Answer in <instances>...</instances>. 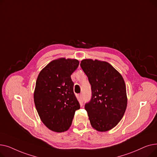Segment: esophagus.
<instances>
[{
  "mask_svg": "<svg viewBox=\"0 0 157 157\" xmlns=\"http://www.w3.org/2000/svg\"><path fill=\"white\" fill-rule=\"evenodd\" d=\"M79 97L80 98V101L81 102H83V94H80L79 95Z\"/></svg>",
  "mask_w": 157,
  "mask_h": 157,
  "instance_id": "34e87169",
  "label": "esophagus"
}]
</instances>
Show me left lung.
Listing matches in <instances>:
<instances>
[{"instance_id": "1", "label": "left lung", "mask_w": 157, "mask_h": 157, "mask_svg": "<svg viewBox=\"0 0 157 157\" xmlns=\"http://www.w3.org/2000/svg\"><path fill=\"white\" fill-rule=\"evenodd\" d=\"M80 66L91 85V99L85 105L90 124L98 131L109 130L122 119L127 108L125 81L106 62L85 59Z\"/></svg>"}]
</instances>
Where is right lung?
Segmentation results:
<instances>
[{
    "label": "right lung",
    "instance_id": "obj_1",
    "mask_svg": "<svg viewBox=\"0 0 157 157\" xmlns=\"http://www.w3.org/2000/svg\"><path fill=\"white\" fill-rule=\"evenodd\" d=\"M78 65L76 59L53 60L36 81L34 98L37 111L44 124L56 132L69 128L75 111L80 108L71 78Z\"/></svg>",
    "mask_w": 157,
    "mask_h": 157
}]
</instances>
